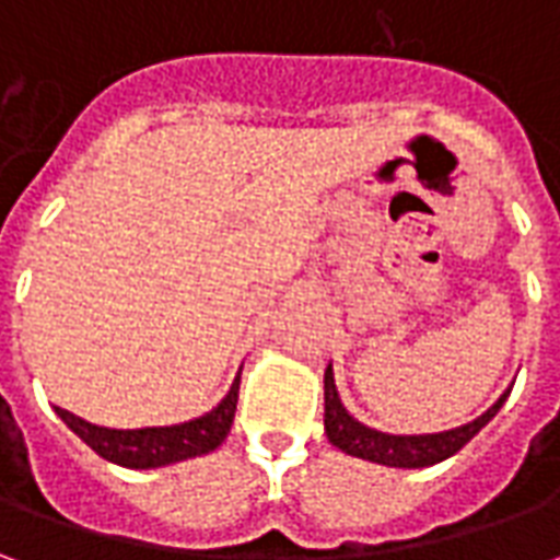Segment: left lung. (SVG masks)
<instances>
[{"mask_svg":"<svg viewBox=\"0 0 560 560\" xmlns=\"http://www.w3.org/2000/svg\"><path fill=\"white\" fill-rule=\"evenodd\" d=\"M504 399L506 393L482 417H477L474 422H465L458 429H450V432L384 434L369 429L363 422H357L351 413L341 408L339 393H336V384H332V369L327 365V372H324V429H327L329 444L339 446L341 453H348V456L369 458V462L389 465V468H429V465L444 462V458H450L468 444L470 438L498 413Z\"/></svg>","mask_w":560,"mask_h":560,"instance_id":"8db88e82","label":"left lung"}]
</instances>
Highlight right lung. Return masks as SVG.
<instances>
[{
    "label": "right lung",
    "instance_id": "obj_1",
    "mask_svg": "<svg viewBox=\"0 0 560 560\" xmlns=\"http://www.w3.org/2000/svg\"><path fill=\"white\" fill-rule=\"evenodd\" d=\"M236 399H240V377L233 381L231 393L221 399L219 408H212L197 420L164 425V429H128V432L92 425L66 408H56V413L68 422L71 432L80 434L107 462H116L122 468H161L171 462L212 453L231 432Z\"/></svg>",
    "mask_w": 560,
    "mask_h": 560
}]
</instances>
